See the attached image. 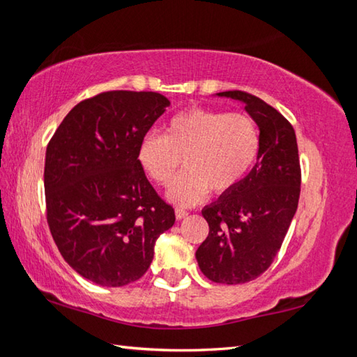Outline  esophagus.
Returning a JSON list of instances; mask_svg holds the SVG:
<instances>
[{"label": "esophagus", "instance_id": "esophagus-1", "mask_svg": "<svg viewBox=\"0 0 357 357\" xmlns=\"http://www.w3.org/2000/svg\"><path fill=\"white\" fill-rule=\"evenodd\" d=\"M174 214H176V219H184V217L189 215V213H187V211L183 209V208L174 209Z\"/></svg>", "mask_w": 357, "mask_h": 357}]
</instances>
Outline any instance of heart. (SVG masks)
<instances>
[{
	"label": "heart",
	"mask_w": 357,
	"mask_h": 357,
	"mask_svg": "<svg viewBox=\"0 0 357 357\" xmlns=\"http://www.w3.org/2000/svg\"><path fill=\"white\" fill-rule=\"evenodd\" d=\"M259 130L249 114L223 113L193 107L168 121L165 135L155 132L142 138L137 159L146 176L168 185L181 165L187 170L168 190L170 200L190 206L206 195L233 190L255 164Z\"/></svg>",
	"instance_id": "1"
}]
</instances>
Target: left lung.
Returning a JSON list of instances; mask_svg holds the SVG:
<instances>
[{
    "instance_id": "left-lung-1",
    "label": "left lung",
    "mask_w": 357,
    "mask_h": 357,
    "mask_svg": "<svg viewBox=\"0 0 357 357\" xmlns=\"http://www.w3.org/2000/svg\"><path fill=\"white\" fill-rule=\"evenodd\" d=\"M243 102L259 129V151L250 173L202 211L208 238L195 253L209 280L238 285L273 264L298 209L301 165L293 126L257 96L217 93Z\"/></svg>"
}]
</instances>
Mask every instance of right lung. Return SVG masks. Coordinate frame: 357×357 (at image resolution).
<instances>
[{
  "label": "right lung",
  "mask_w": 357,
  "mask_h": 357,
  "mask_svg": "<svg viewBox=\"0 0 357 357\" xmlns=\"http://www.w3.org/2000/svg\"><path fill=\"white\" fill-rule=\"evenodd\" d=\"M153 91H107L82 100L45 153L47 222L72 269L100 287L146 273L174 209L157 195L137 159L138 144L165 107Z\"/></svg>",
  "instance_id": "right-lung-1"
}]
</instances>
